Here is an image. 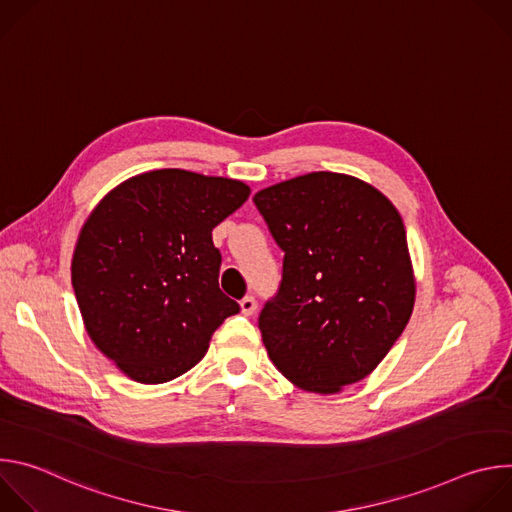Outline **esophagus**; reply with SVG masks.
Listing matches in <instances>:
<instances>
[{
	"instance_id": "esophagus-1",
	"label": "esophagus",
	"mask_w": 512,
	"mask_h": 512,
	"mask_svg": "<svg viewBox=\"0 0 512 512\" xmlns=\"http://www.w3.org/2000/svg\"><path fill=\"white\" fill-rule=\"evenodd\" d=\"M239 306H241V312H243L245 316H253L255 310H257V302H255L253 296H245Z\"/></svg>"
}]
</instances>
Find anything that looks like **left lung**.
Here are the masks:
<instances>
[{
    "label": "left lung",
    "mask_w": 512,
    "mask_h": 512,
    "mask_svg": "<svg viewBox=\"0 0 512 512\" xmlns=\"http://www.w3.org/2000/svg\"><path fill=\"white\" fill-rule=\"evenodd\" d=\"M285 253L259 330L275 369L334 395L369 377L405 330L415 275L401 214L369 182L312 172L253 196Z\"/></svg>",
    "instance_id": "8db88e82"
}]
</instances>
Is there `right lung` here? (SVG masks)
I'll use <instances>...</instances> for the list:
<instances>
[{"label": "right lung", "mask_w": 512, "mask_h": 512, "mask_svg": "<svg viewBox=\"0 0 512 512\" xmlns=\"http://www.w3.org/2000/svg\"><path fill=\"white\" fill-rule=\"evenodd\" d=\"M251 194L233 178L166 168L115 186L72 253V287L93 344L143 385L168 383L239 312L218 287L212 229Z\"/></svg>", "instance_id": "1"}]
</instances>
